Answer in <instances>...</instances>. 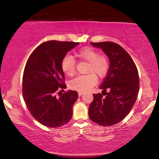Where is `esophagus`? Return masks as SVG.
I'll return each instance as SVG.
<instances>
[{
	"instance_id": "1",
	"label": "esophagus",
	"mask_w": 159,
	"mask_h": 159,
	"mask_svg": "<svg viewBox=\"0 0 159 159\" xmlns=\"http://www.w3.org/2000/svg\"><path fill=\"white\" fill-rule=\"evenodd\" d=\"M78 94H79V96H81L83 94V93L80 92V91H79V92H78Z\"/></svg>"
}]
</instances>
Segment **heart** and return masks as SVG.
I'll return each mask as SVG.
<instances>
[{
    "label": "heart",
    "instance_id": "1",
    "mask_svg": "<svg viewBox=\"0 0 159 159\" xmlns=\"http://www.w3.org/2000/svg\"><path fill=\"white\" fill-rule=\"evenodd\" d=\"M76 57L88 62L87 73L84 76H77L70 80L69 88L80 92H85L96 85L98 78H103L107 75L109 68L108 58L100 55L98 51L90 47H85L75 54ZM61 69L63 73L68 76H72L76 71V62L70 55H66L61 61Z\"/></svg>",
    "mask_w": 159,
    "mask_h": 159
}]
</instances>
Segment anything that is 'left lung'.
I'll use <instances>...</instances> for the list:
<instances>
[{
	"label": "left lung",
	"mask_w": 159,
	"mask_h": 159,
	"mask_svg": "<svg viewBox=\"0 0 159 159\" xmlns=\"http://www.w3.org/2000/svg\"><path fill=\"white\" fill-rule=\"evenodd\" d=\"M90 43L106 54L109 69L99 86L102 95H93L89 117L98 125H115L124 119L135 103L139 88L138 69L129 54L118 44L109 41Z\"/></svg>",
	"instance_id": "obj_1"
}]
</instances>
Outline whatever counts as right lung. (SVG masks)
<instances>
[{"mask_svg": "<svg viewBox=\"0 0 159 159\" xmlns=\"http://www.w3.org/2000/svg\"><path fill=\"white\" fill-rule=\"evenodd\" d=\"M79 43L50 41L40 45L28 59L24 71L22 95L27 109L37 121L49 128L69 122L78 93L68 90L59 98L55 93L64 89V74L61 61Z\"/></svg>", "mask_w": 159, "mask_h": 159, "instance_id": "obj_1", "label": "right lung"}]
</instances>
